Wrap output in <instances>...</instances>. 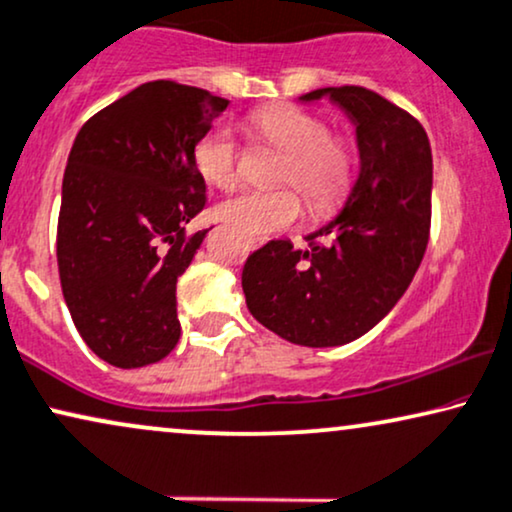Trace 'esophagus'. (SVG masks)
I'll return each mask as SVG.
<instances>
[{"label":"esophagus","mask_w":512,"mask_h":512,"mask_svg":"<svg viewBox=\"0 0 512 512\" xmlns=\"http://www.w3.org/2000/svg\"><path fill=\"white\" fill-rule=\"evenodd\" d=\"M248 245H250V248H257V245H260V243H257V241H248Z\"/></svg>","instance_id":"esophagus-1"}]
</instances>
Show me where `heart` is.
Returning <instances> with one entry per match:
<instances>
[{
    "instance_id": "heart-1",
    "label": "heart",
    "mask_w": 512,
    "mask_h": 512,
    "mask_svg": "<svg viewBox=\"0 0 512 512\" xmlns=\"http://www.w3.org/2000/svg\"><path fill=\"white\" fill-rule=\"evenodd\" d=\"M252 132L281 153L276 181L295 185L316 215L340 208L354 181V151L345 137L328 132L319 115L293 106L257 111L252 115ZM238 160L241 148L229 127H212L193 146L196 172L215 189L226 191L238 184ZM294 190L276 186L241 191L217 205V217L245 238H267L302 217V200Z\"/></svg>"
}]
</instances>
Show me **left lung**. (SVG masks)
Returning <instances> with one entry per match:
<instances>
[{
    "label": "left lung",
    "instance_id": "8db88e82",
    "mask_svg": "<svg viewBox=\"0 0 512 512\" xmlns=\"http://www.w3.org/2000/svg\"><path fill=\"white\" fill-rule=\"evenodd\" d=\"M323 96L357 127L359 177L345 208L307 236V250L269 241L243 267L250 314L304 347L347 345L383 321L430 238L432 151L423 125L364 87L314 89L300 101Z\"/></svg>",
    "mask_w": 512,
    "mask_h": 512
}]
</instances>
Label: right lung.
Returning <instances> with one entry per match:
<instances>
[{
	"label": "right lung",
	"instance_id": "right-lung-1",
	"mask_svg": "<svg viewBox=\"0 0 512 512\" xmlns=\"http://www.w3.org/2000/svg\"><path fill=\"white\" fill-rule=\"evenodd\" d=\"M229 101L170 80L146 82L84 122L58 212V276L75 328L96 357L141 368L177 347V278L208 229L193 146Z\"/></svg>",
	"mask_w": 512,
	"mask_h": 512
}]
</instances>
